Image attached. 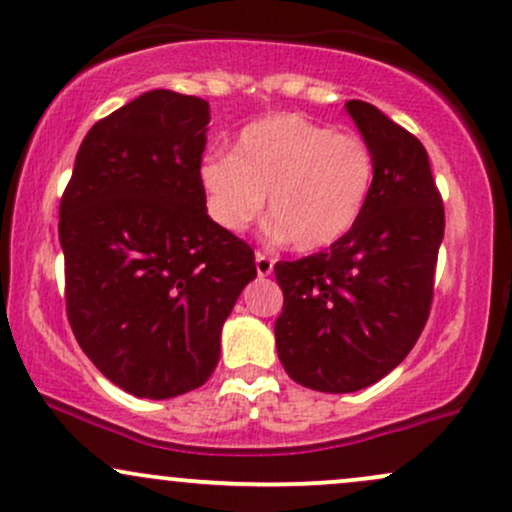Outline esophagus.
<instances>
[{
	"instance_id": "1",
	"label": "esophagus",
	"mask_w": 512,
	"mask_h": 512,
	"mask_svg": "<svg viewBox=\"0 0 512 512\" xmlns=\"http://www.w3.org/2000/svg\"><path fill=\"white\" fill-rule=\"evenodd\" d=\"M255 267L260 276H269L274 272V260L269 255H264V252H255Z\"/></svg>"
}]
</instances>
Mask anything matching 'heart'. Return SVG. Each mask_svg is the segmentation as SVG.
<instances>
[{"label": "heart", "mask_w": 512, "mask_h": 512, "mask_svg": "<svg viewBox=\"0 0 512 512\" xmlns=\"http://www.w3.org/2000/svg\"><path fill=\"white\" fill-rule=\"evenodd\" d=\"M197 178L223 231H245L267 197L274 236L289 238L298 252H317L342 240L366 211L375 158L356 134L279 113L245 127L233 156H204Z\"/></svg>", "instance_id": "obj_1"}]
</instances>
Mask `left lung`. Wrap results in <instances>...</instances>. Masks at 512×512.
Listing matches in <instances>:
<instances>
[{
	"label": "left lung",
	"instance_id": "8db88e82",
	"mask_svg": "<svg viewBox=\"0 0 512 512\" xmlns=\"http://www.w3.org/2000/svg\"><path fill=\"white\" fill-rule=\"evenodd\" d=\"M375 158L361 219L330 250L276 262L281 366L317 392H356L407 358L433 301L445 211L424 144L366 101H349Z\"/></svg>",
	"mask_w": 512,
	"mask_h": 512
}]
</instances>
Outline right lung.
Segmentation results:
<instances>
[{
	"label": "right lung",
	"instance_id": "right-lung-1",
	"mask_svg": "<svg viewBox=\"0 0 512 512\" xmlns=\"http://www.w3.org/2000/svg\"><path fill=\"white\" fill-rule=\"evenodd\" d=\"M207 125L202 98L142 93L88 129L60 202L69 325L134 397L207 383L223 322L257 276L250 245L207 214Z\"/></svg>",
	"mask_w": 512,
	"mask_h": 512
}]
</instances>
